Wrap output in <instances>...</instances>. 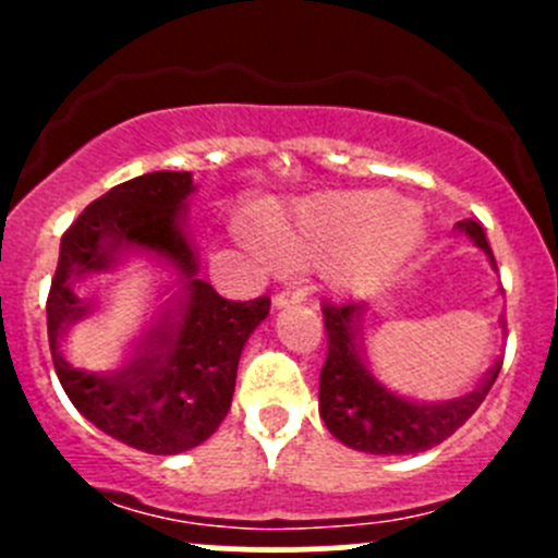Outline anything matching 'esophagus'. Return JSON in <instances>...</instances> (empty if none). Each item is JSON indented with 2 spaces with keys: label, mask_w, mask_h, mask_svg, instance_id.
I'll list each match as a JSON object with an SVG mask.
<instances>
[{
  "label": "esophagus",
  "mask_w": 558,
  "mask_h": 558,
  "mask_svg": "<svg viewBox=\"0 0 558 558\" xmlns=\"http://www.w3.org/2000/svg\"><path fill=\"white\" fill-rule=\"evenodd\" d=\"M307 300V289H302V286H289V289L278 291L275 294V307H289V305H300V302Z\"/></svg>",
  "instance_id": "obj_1"
}]
</instances>
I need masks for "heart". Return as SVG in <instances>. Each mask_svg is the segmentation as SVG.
Masks as SVG:
<instances>
[{"mask_svg": "<svg viewBox=\"0 0 558 558\" xmlns=\"http://www.w3.org/2000/svg\"><path fill=\"white\" fill-rule=\"evenodd\" d=\"M415 243L418 221L410 216V205L388 194L311 202L269 238L275 256L286 264L331 258V275L351 289L384 283Z\"/></svg>", "mask_w": 558, "mask_h": 558, "instance_id": "1", "label": "heart"}]
</instances>
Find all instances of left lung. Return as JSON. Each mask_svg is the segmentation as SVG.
I'll return each mask as SVG.
<instances>
[{
	"instance_id": "obj_1",
	"label": "left lung",
	"mask_w": 558,
	"mask_h": 558,
	"mask_svg": "<svg viewBox=\"0 0 558 558\" xmlns=\"http://www.w3.org/2000/svg\"><path fill=\"white\" fill-rule=\"evenodd\" d=\"M470 243L481 247L494 264L492 245L477 221L456 223ZM362 305L340 302L324 305V326L329 335L324 369L318 384V413L326 429L353 451L375 456H410L429 451L453 435L486 399L502 362L494 364L475 391L448 402H421L386 386L364 359L356 329Z\"/></svg>"
}]
</instances>
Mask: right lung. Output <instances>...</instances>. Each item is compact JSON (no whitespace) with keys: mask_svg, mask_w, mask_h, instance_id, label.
<instances>
[{"mask_svg":"<svg viewBox=\"0 0 558 558\" xmlns=\"http://www.w3.org/2000/svg\"><path fill=\"white\" fill-rule=\"evenodd\" d=\"M191 172H148L92 202L61 238L48 296V342L70 402L105 435L156 456L202 446L232 408L247 337L269 315V300H223L199 275L185 227ZM126 257L150 263L166 280V313L121 371L72 363L63 348L85 317V283Z\"/></svg>","mask_w":558,"mask_h":558,"instance_id":"right-lung-1","label":"right lung"}]
</instances>
